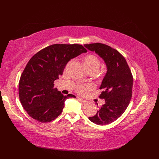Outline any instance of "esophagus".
Returning a JSON list of instances; mask_svg holds the SVG:
<instances>
[{"instance_id":"34e87169","label":"esophagus","mask_w":159,"mask_h":159,"mask_svg":"<svg viewBox=\"0 0 159 159\" xmlns=\"http://www.w3.org/2000/svg\"><path fill=\"white\" fill-rule=\"evenodd\" d=\"M77 98L79 100V101H80V102H83V103H86V102H87V101H86V100H84V99L82 98H80V97H77Z\"/></svg>"}]
</instances>
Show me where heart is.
Here are the masks:
<instances>
[{"mask_svg": "<svg viewBox=\"0 0 159 159\" xmlns=\"http://www.w3.org/2000/svg\"><path fill=\"white\" fill-rule=\"evenodd\" d=\"M83 63L87 71L91 72L98 71L100 66V61L97 56L93 54L86 55L83 57ZM93 86L92 84H79L77 86V91L80 94H85L88 91L93 89Z\"/></svg>", "mask_w": 159, "mask_h": 159, "instance_id": "b5f03b06", "label": "heart"}]
</instances>
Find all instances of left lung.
<instances>
[{"label":"left lung","mask_w":159,"mask_h":159,"mask_svg":"<svg viewBox=\"0 0 159 159\" xmlns=\"http://www.w3.org/2000/svg\"><path fill=\"white\" fill-rule=\"evenodd\" d=\"M84 46L101 57L107 68L99 96L105 103L94 116H89L90 121L104 126L116 120L126 110L132 95L133 76L126 59L117 50L101 43Z\"/></svg>","instance_id":"1"}]
</instances>
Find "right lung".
Here are the masks:
<instances>
[{
  "label": "right lung",
  "instance_id": "right-lung-1",
  "mask_svg": "<svg viewBox=\"0 0 159 159\" xmlns=\"http://www.w3.org/2000/svg\"><path fill=\"white\" fill-rule=\"evenodd\" d=\"M87 50L80 44H56L33 55L24 68L19 80V95L22 107L31 118L48 122L60 115L67 98L54 88V81L62 75L71 58Z\"/></svg>",
  "mask_w": 159,
  "mask_h": 159
}]
</instances>
